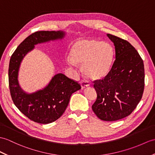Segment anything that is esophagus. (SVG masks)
Here are the masks:
<instances>
[{"mask_svg": "<svg viewBox=\"0 0 155 155\" xmlns=\"http://www.w3.org/2000/svg\"><path fill=\"white\" fill-rule=\"evenodd\" d=\"M80 84H81V87H82V88H84L88 87V86L90 85L89 82H88V81H84V80L81 81L80 82Z\"/></svg>", "mask_w": 155, "mask_h": 155, "instance_id": "obj_1", "label": "esophagus"}]
</instances>
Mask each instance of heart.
<instances>
[{
  "label": "heart",
  "mask_w": 155,
  "mask_h": 155,
  "mask_svg": "<svg viewBox=\"0 0 155 155\" xmlns=\"http://www.w3.org/2000/svg\"><path fill=\"white\" fill-rule=\"evenodd\" d=\"M114 49L108 43L81 40L75 43L71 50V64H83V72L92 79L106 77L112 66Z\"/></svg>",
  "instance_id": "heart-1"
}]
</instances>
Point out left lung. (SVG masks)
Segmentation results:
<instances>
[{
  "label": "left lung",
  "mask_w": 155,
  "mask_h": 155,
  "mask_svg": "<svg viewBox=\"0 0 155 155\" xmlns=\"http://www.w3.org/2000/svg\"><path fill=\"white\" fill-rule=\"evenodd\" d=\"M107 35L114 44L116 59L107 76L94 81L97 98L92 109L101 120L113 121L129 116L141 100L145 69L142 58L130 43Z\"/></svg>",
  "instance_id": "1"
}]
</instances>
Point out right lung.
<instances>
[{"instance_id": "add662e5", "label": "right lung", "mask_w": 155, "mask_h": 155, "mask_svg": "<svg viewBox=\"0 0 155 155\" xmlns=\"http://www.w3.org/2000/svg\"><path fill=\"white\" fill-rule=\"evenodd\" d=\"M63 31H39L29 35L21 43L10 57L8 68V83L14 104L21 113L34 122L48 124L62 116L69 104L73 93L81 88L78 82L62 73L55 75L48 86L36 92L28 94L18 82V73L25 55L39 43L61 39Z\"/></svg>"}]
</instances>
